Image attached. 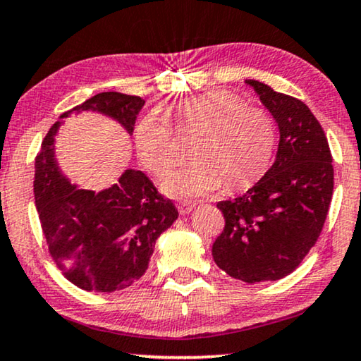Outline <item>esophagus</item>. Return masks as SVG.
Returning a JSON list of instances; mask_svg holds the SVG:
<instances>
[{"mask_svg":"<svg viewBox=\"0 0 361 361\" xmlns=\"http://www.w3.org/2000/svg\"><path fill=\"white\" fill-rule=\"evenodd\" d=\"M195 207H196V202L185 201V202H180V204H178V211L181 212L183 216H185V214H190V212L195 209Z\"/></svg>","mask_w":361,"mask_h":361,"instance_id":"obj_1","label":"esophagus"}]
</instances>
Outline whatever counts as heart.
<instances>
[{
  "instance_id": "heart-1",
  "label": "heart",
  "mask_w": 361,
  "mask_h": 361,
  "mask_svg": "<svg viewBox=\"0 0 361 361\" xmlns=\"http://www.w3.org/2000/svg\"><path fill=\"white\" fill-rule=\"evenodd\" d=\"M176 130L197 132L190 165L171 170L161 180L170 197L191 200L211 195L222 183L229 190L255 180L275 147V126L263 109L247 108L235 96L212 91L180 101L171 109ZM137 159L152 175L161 176L173 161L171 129L157 113L135 124Z\"/></svg>"
}]
</instances>
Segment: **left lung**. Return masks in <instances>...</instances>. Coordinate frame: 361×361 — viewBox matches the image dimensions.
I'll return each instance as SVG.
<instances>
[{
    "mask_svg": "<svg viewBox=\"0 0 361 361\" xmlns=\"http://www.w3.org/2000/svg\"><path fill=\"white\" fill-rule=\"evenodd\" d=\"M280 130L273 165L247 192L217 202L226 219L212 245L216 265L245 283L281 280L317 242L334 191L327 137L301 99L245 80Z\"/></svg>",
    "mask_w": 361,
    "mask_h": 361,
    "instance_id": "left-lung-1",
    "label": "left lung"
}]
</instances>
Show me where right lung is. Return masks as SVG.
<instances>
[{
  "instance_id": "add662e5",
  "label": "right lung",
  "mask_w": 361,
  "mask_h": 361,
  "mask_svg": "<svg viewBox=\"0 0 361 361\" xmlns=\"http://www.w3.org/2000/svg\"><path fill=\"white\" fill-rule=\"evenodd\" d=\"M144 104L140 96L96 94L60 116L35 157L34 197L49 252L65 278L85 291L113 293L139 280L178 211L139 170L128 169L106 190L78 188L60 170L55 135L63 119L83 111L108 116L132 135Z\"/></svg>"
}]
</instances>
